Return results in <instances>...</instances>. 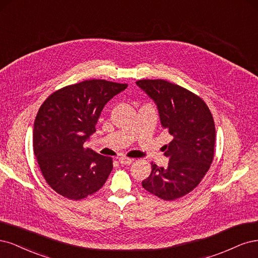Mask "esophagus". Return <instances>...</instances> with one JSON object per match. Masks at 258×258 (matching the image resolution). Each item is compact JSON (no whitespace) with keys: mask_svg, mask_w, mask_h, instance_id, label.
I'll return each instance as SVG.
<instances>
[{"mask_svg":"<svg viewBox=\"0 0 258 258\" xmlns=\"http://www.w3.org/2000/svg\"><path fill=\"white\" fill-rule=\"evenodd\" d=\"M119 162L122 165H131L133 162H134V159H130V157L121 156V157H119Z\"/></svg>","mask_w":258,"mask_h":258,"instance_id":"esophagus-1","label":"esophagus"}]
</instances>
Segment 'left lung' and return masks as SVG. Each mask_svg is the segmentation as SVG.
Instances as JSON below:
<instances>
[{
  "label": "left lung",
  "mask_w": 258,
  "mask_h": 258,
  "mask_svg": "<svg viewBox=\"0 0 258 258\" xmlns=\"http://www.w3.org/2000/svg\"><path fill=\"white\" fill-rule=\"evenodd\" d=\"M136 84L156 103L162 126L172 136L164 147L168 166L151 163L143 186L164 201H174L192 192L210 168L215 145L212 113L202 97L167 80L141 79Z\"/></svg>",
  "instance_id": "obj_1"
}]
</instances>
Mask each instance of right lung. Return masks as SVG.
Instances as JSON below:
<instances>
[{
  "instance_id": "1",
  "label": "right lung",
  "mask_w": 258,
  "mask_h": 258,
  "mask_svg": "<svg viewBox=\"0 0 258 258\" xmlns=\"http://www.w3.org/2000/svg\"><path fill=\"white\" fill-rule=\"evenodd\" d=\"M126 84L90 79L49 95L38 109L33 150L48 185L71 201L102 188L112 170V159L85 148L106 103Z\"/></svg>"
}]
</instances>
